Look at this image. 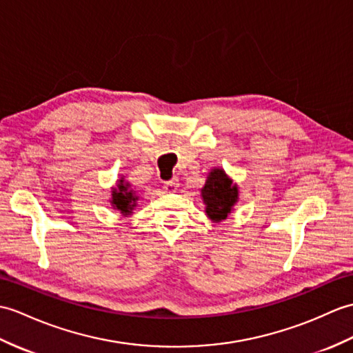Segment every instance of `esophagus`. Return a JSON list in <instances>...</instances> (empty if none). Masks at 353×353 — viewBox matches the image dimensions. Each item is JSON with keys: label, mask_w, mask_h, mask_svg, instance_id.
Returning <instances> with one entry per match:
<instances>
[{"label": "esophagus", "mask_w": 353, "mask_h": 353, "mask_svg": "<svg viewBox=\"0 0 353 353\" xmlns=\"http://www.w3.org/2000/svg\"><path fill=\"white\" fill-rule=\"evenodd\" d=\"M177 186H179L177 179H171L163 183V190H165V192H174L177 190Z\"/></svg>", "instance_id": "1"}]
</instances>
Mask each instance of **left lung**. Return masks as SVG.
Returning <instances> with one entry per match:
<instances>
[{"label": "left lung", "mask_w": 353, "mask_h": 353, "mask_svg": "<svg viewBox=\"0 0 353 353\" xmlns=\"http://www.w3.org/2000/svg\"><path fill=\"white\" fill-rule=\"evenodd\" d=\"M201 195L206 204V214L214 221H221L227 218L237 201V186L232 183L223 170L216 168L208 176Z\"/></svg>", "instance_id": "1"}]
</instances>
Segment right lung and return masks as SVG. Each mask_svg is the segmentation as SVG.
Wrapping results in <instances>:
<instances>
[{"label": "right lung", "mask_w": 353, "mask_h": 353, "mask_svg": "<svg viewBox=\"0 0 353 353\" xmlns=\"http://www.w3.org/2000/svg\"><path fill=\"white\" fill-rule=\"evenodd\" d=\"M129 183H125V180H120L116 190L112 191V206L114 209H119L123 215L132 214L134 208L137 206L138 196L134 194L132 190H129Z\"/></svg>", "instance_id": "1"}]
</instances>
